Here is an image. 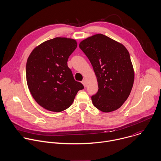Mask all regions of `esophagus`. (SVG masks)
<instances>
[{"instance_id":"obj_1","label":"esophagus","mask_w":161,"mask_h":161,"mask_svg":"<svg viewBox=\"0 0 161 161\" xmlns=\"http://www.w3.org/2000/svg\"><path fill=\"white\" fill-rule=\"evenodd\" d=\"M81 83H82V84L84 85V86L85 87V86H86V80H83V81H81Z\"/></svg>"}]
</instances>
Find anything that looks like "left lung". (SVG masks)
Masks as SVG:
<instances>
[{
    "instance_id": "left-lung-1",
    "label": "left lung",
    "mask_w": 161,
    "mask_h": 161,
    "mask_svg": "<svg viewBox=\"0 0 161 161\" xmlns=\"http://www.w3.org/2000/svg\"><path fill=\"white\" fill-rule=\"evenodd\" d=\"M90 61L98 90L92 96L96 108L103 113L117 110L131 91L135 73L129 52L121 43L102 34L90 36L79 45Z\"/></svg>"
}]
</instances>
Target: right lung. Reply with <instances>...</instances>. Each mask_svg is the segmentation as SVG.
<instances>
[{"mask_svg":"<svg viewBox=\"0 0 161 161\" xmlns=\"http://www.w3.org/2000/svg\"><path fill=\"white\" fill-rule=\"evenodd\" d=\"M77 47L72 38L56 37L36 47L26 66V81L35 101L44 109L61 112L71 105L83 85L74 79L68 59Z\"/></svg>","mask_w":161,"mask_h":161,"instance_id":"add662e5","label":"right lung"}]
</instances>
